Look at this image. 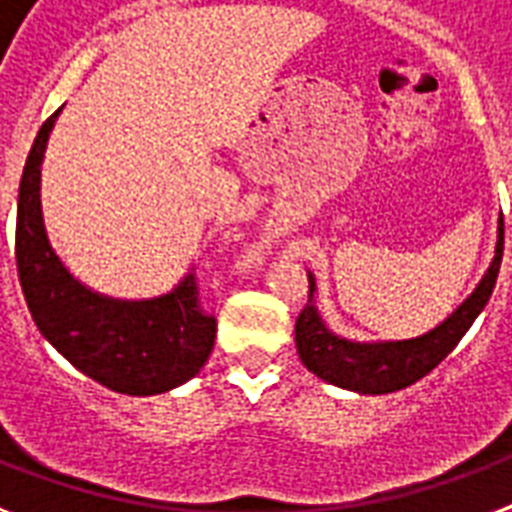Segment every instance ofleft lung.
<instances>
[{
	"label": "left lung",
	"mask_w": 512,
	"mask_h": 512,
	"mask_svg": "<svg viewBox=\"0 0 512 512\" xmlns=\"http://www.w3.org/2000/svg\"><path fill=\"white\" fill-rule=\"evenodd\" d=\"M502 249H505V225L500 217L494 260L489 271L484 273V279L473 289V295L449 319L441 321L436 329H430L428 335L398 342H353L329 332L313 305L316 279H313V273H308V284H311L308 305L297 316L295 324L300 361L321 380L332 382L337 388L369 393V396L393 393V390L422 380L457 348V342L465 337V332L478 319V313L489 303L494 284H497V273H500Z\"/></svg>",
	"instance_id": "8db88e82"
}]
</instances>
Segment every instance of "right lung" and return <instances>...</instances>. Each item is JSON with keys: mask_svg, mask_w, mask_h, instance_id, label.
Masks as SVG:
<instances>
[{"mask_svg": "<svg viewBox=\"0 0 512 512\" xmlns=\"http://www.w3.org/2000/svg\"><path fill=\"white\" fill-rule=\"evenodd\" d=\"M42 124L23 167L15 223V260L28 311L44 340L100 385L127 396H156L199 374L215 345L217 321L201 308L188 273L170 295L114 300L76 281L44 231L42 159L52 124Z\"/></svg>", "mask_w": 512, "mask_h": 512, "instance_id": "1", "label": "right lung"}]
</instances>
